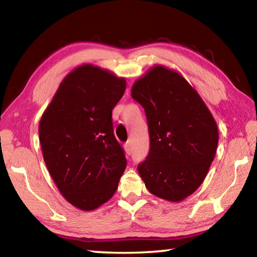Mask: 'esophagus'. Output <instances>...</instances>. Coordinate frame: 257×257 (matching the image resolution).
Returning <instances> with one entry per match:
<instances>
[{"mask_svg": "<svg viewBox=\"0 0 257 257\" xmlns=\"http://www.w3.org/2000/svg\"><path fill=\"white\" fill-rule=\"evenodd\" d=\"M124 151H125V153H127L128 155L132 154V152H133L132 142H127V143H125V144H124Z\"/></svg>", "mask_w": 257, "mask_h": 257, "instance_id": "esophagus-1", "label": "esophagus"}]
</instances>
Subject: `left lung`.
<instances>
[{"label": "left lung", "instance_id": "1", "mask_svg": "<svg viewBox=\"0 0 257 257\" xmlns=\"http://www.w3.org/2000/svg\"><path fill=\"white\" fill-rule=\"evenodd\" d=\"M132 97L144 107L150 153L139 176L155 196L181 202L205 179L219 132L206 104L180 73L155 66L134 82Z\"/></svg>", "mask_w": 257, "mask_h": 257}]
</instances>
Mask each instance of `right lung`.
I'll return each mask as SVG.
<instances>
[{"label": "right lung", "mask_w": 257, "mask_h": 257, "mask_svg": "<svg viewBox=\"0 0 257 257\" xmlns=\"http://www.w3.org/2000/svg\"><path fill=\"white\" fill-rule=\"evenodd\" d=\"M124 90V78L82 64L61 81L41 118L46 167L62 196L79 210L106 203L124 172L127 160L112 124Z\"/></svg>", "instance_id": "1"}]
</instances>
